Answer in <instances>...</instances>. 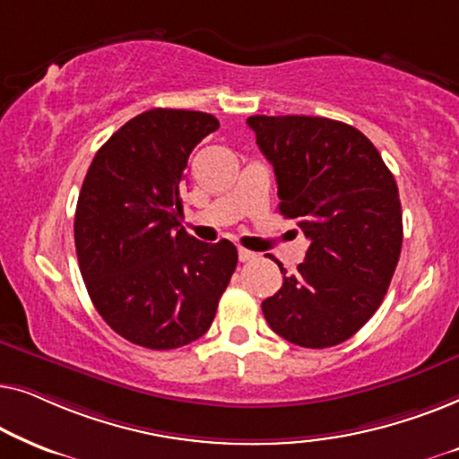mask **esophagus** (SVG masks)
<instances>
[{
    "label": "esophagus",
    "mask_w": 459,
    "mask_h": 459,
    "mask_svg": "<svg viewBox=\"0 0 459 459\" xmlns=\"http://www.w3.org/2000/svg\"><path fill=\"white\" fill-rule=\"evenodd\" d=\"M238 256H240V261H242V263L256 259V255L253 253V250H247V248H238Z\"/></svg>",
    "instance_id": "1"
}]
</instances>
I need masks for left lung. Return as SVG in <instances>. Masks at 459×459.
I'll use <instances>...</instances> for the list:
<instances>
[{"mask_svg":"<svg viewBox=\"0 0 459 459\" xmlns=\"http://www.w3.org/2000/svg\"><path fill=\"white\" fill-rule=\"evenodd\" d=\"M273 165L280 215L309 248L261 309L269 328L305 349L355 334L378 309L403 244L397 181L359 129L325 117L247 118Z\"/></svg>","mask_w":459,"mask_h":459,"instance_id":"1","label":"left lung"}]
</instances>
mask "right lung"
Returning a JSON list of instances; mask_svg holds the SVG:
<instances>
[{"instance_id": "right-lung-1", "label": "right lung", "mask_w": 459, "mask_h": 459, "mask_svg": "<svg viewBox=\"0 0 459 459\" xmlns=\"http://www.w3.org/2000/svg\"><path fill=\"white\" fill-rule=\"evenodd\" d=\"M217 129L206 112H142L98 150L81 187L74 247L87 292L104 322L140 347L198 341L236 269L230 240L206 244L179 228L187 159Z\"/></svg>"}]
</instances>
